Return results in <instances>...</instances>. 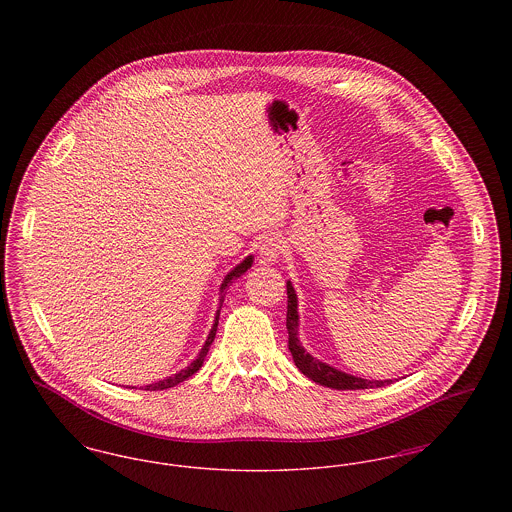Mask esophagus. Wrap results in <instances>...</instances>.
<instances>
[{
    "label": "esophagus",
    "instance_id": "34e87169",
    "mask_svg": "<svg viewBox=\"0 0 512 512\" xmlns=\"http://www.w3.org/2000/svg\"><path fill=\"white\" fill-rule=\"evenodd\" d=\"M284 242L278 238V236H272V238H267L261 247H259V257H261V263H265V265H274V263H278V259H280V255H282V247H284Z\"/></svg>",
    "mask_w": 512,
    "mask_h": 512
}]
</instances>
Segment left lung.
Listing matches in <instances>:
<instances>
[{"mask_svg":"<svg viewBox=\"0 0 512 512\" xmlns=\"http://www.w3.org/2000/svg\"><path fill=\"white\" fill-rule=\"evenodd\" d=\"M288 288V317H286V328H288V347L292 351L293 363L295 366L313 382L320 386L332 388V390H368V388H382L391 384V380H366L353 374H347L338 370L328 363H322L315 359L299 340V311H297V293L292 282H286Z\"/></svg>","mask_w":512,"mask_h":512,"instance_id":"8db88e82","label":"left lung"}]
</instances>
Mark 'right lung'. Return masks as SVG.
Segmentation results:
<instances>
[{
  "label": "right lung",
  "instance_id": "add662e5",
  "mask_svg": "<svg viewBox=\"0 0 512 512\" xmlns=\"http://www.w3.org/2000/svg\"><path fill=\"white\" fill-rule=\"evenodd\" d=\"M253 265V255H247L244 261L240 263V265H236V267L232 268L226 276H224V280H222V284H220L219 288V309H217V315H215V322H213V328H211V332H209V336H207V340L203 343V347L199 349V353H197V357H195L194 361L190 363V365L186 366V368H182L180 372H176V374H172L169 378H163V380H159V382H155V384H147L144 386V390L155 391V390H167V388H174V386H178L180 382H184L186 378H190L194 372H197L201 365H203V361H205V357H207V353H209V347H211V343L215 340V334H217V326H219V317H220V307H222V303H224V295H226V288L232 284V280H236V278H240L244 272H247V268H251Z\"/></svg>",
  "mask_w": 512,
  "mask_h": 512
}]
</instances>
